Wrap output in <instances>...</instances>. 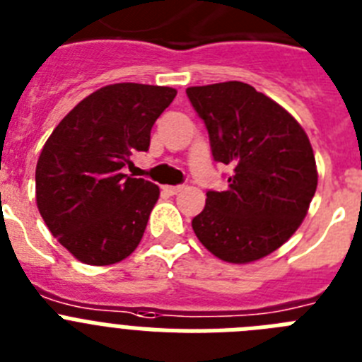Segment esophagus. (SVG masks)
<instances>
[{"instance_id": "obj_1", "label": "esophagus", "mask_w": 362, "mask_h": 362, "mask_svg": "<svg viewBox=\"0 0 362 362\" xmlns=\"http://www.w3.org/2000/svg\"><path fill=\"white\" fill-rule=\"evenodd\" d=\"M163 191L169 194H178L182 191V185H165V187H163Z\"/></svg>"}]
</instances>
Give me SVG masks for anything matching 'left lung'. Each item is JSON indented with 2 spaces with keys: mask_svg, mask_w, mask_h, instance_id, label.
Wrapping results in <instances>:
<instances>
[{
  "mask_svg": "<svg viewBox=\"0 0 362 362\" xmlns=\"http://www.w3.org/2000/svg\"><path fill=\"white\" fill-rule=\"evenodd\" d=\"M185 93L206 122L215 160L233 168L228 189L207 191L194 235L224 262L264 259L308 215L319 178L310 138L284 107L242 81Z\"/></svg>",
  "mask_w": 362,
  "mask_h": 362,
  "instance_id": "1",
  "label": "left lung"
}]
</instances>
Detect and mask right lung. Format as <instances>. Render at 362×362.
Listing matches in <instances>:
<instances>
[{
  "label": "right lung",
  "instance_id": "1",
  "mask_svg": "<svg viewBox=\"0 0 362 362\" xmlns=\"http://www.w3.org/2000/svg\"><path fill=\"white\" fill-rule=\"evenodd\" d=\"M177 89L112 83L81 100L56 125L36 165V204L65 250L89 266H109L138 247L158 185L125 175L149 149L151 129Z\"/></svg>",
  "mask_w": 362,
  "mask_h": 362
}]
</instances>
